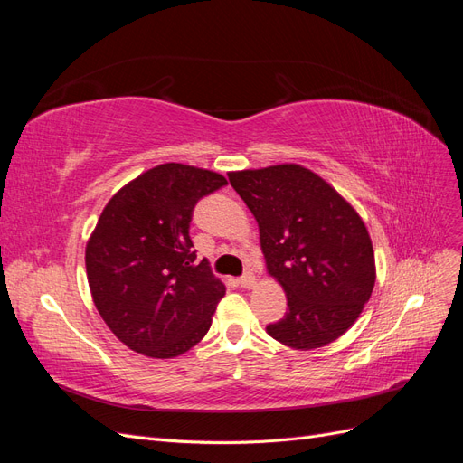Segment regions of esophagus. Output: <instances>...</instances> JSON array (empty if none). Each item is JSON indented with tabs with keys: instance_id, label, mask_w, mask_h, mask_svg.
<instances>
[{
	"instance_id": "esophagus-1",
	"label": "esophagus",
	"mask_w": 463,
	"mask_h": 463,
	"mask_svg": "<svg viewBox=\"0 0 463 463\" xmlns=\"http://www.w3.org/2000/svg\"><path fill=\"white\" fill-rule=\"evenodd\" d=\"M240 284H241V288L250 289V288H255V284H257V278H255L253 274H250V272H247V274H243V276H241Z\"/></svg>"
}]
</instances>
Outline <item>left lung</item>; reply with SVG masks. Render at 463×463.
<instances>
[{
    "instance_id": "8db88e82",
    "label": "left lung",
    "mask_w": 463,
    "mask_h": 463,
    "mask_svg": "<svg viewBox=\"0 0 463 463\" xmlns=\"http://www.w3.org/2000/svg\"><path fill=\"white\" fill-rule=\"evenodd\" d=\"M228 177L259 223L266 272L288 299L284 318L266 326V334L301 352L338 340L374 288L365 222L326 179L299 164L237 170Z\"/></svg>"
}]
</instances>
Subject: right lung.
<instances>
[{
  "instance_id": "add662e5",
  "label": "right lung",
  "mask_w": 463,
  "mask_h": 463,
  "mask_svg": "<svg viewBox=\"0 0 463 463\" xmlns=\"http://www.w3.org/2000/svg\"><path fill=\"white\" fill-rule=\"evenodd\" d=\"M226 184L213 170L167 162L104 206L87 241V279L102 320L133 352L177 357L213 325L226 286L206 259L194 262L189 222L197 201Z\"/></svg>"
}]
</instances>
